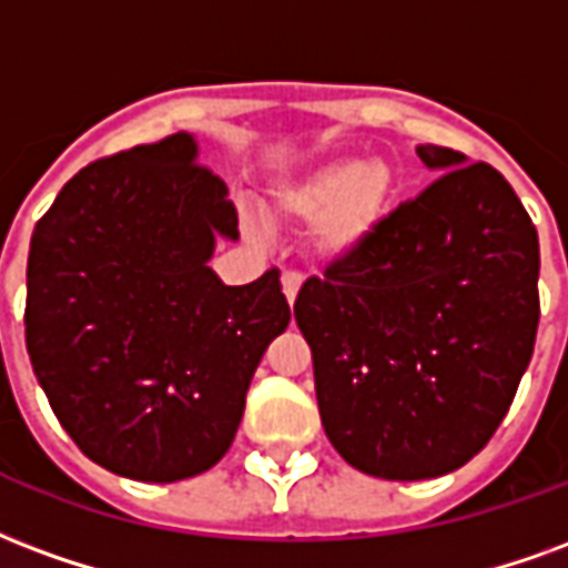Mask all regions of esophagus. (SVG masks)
I'll return each mask as SVG.
<instances>
[{
  "label": "esophagus",
  "mask_w": 568,
  "mask_h": 568,
  "mask_svg": "<svg viewBox=\"0 0 568 568\" xmlns=\"http://www.w3.org/2000/svg\"><path fill=\"white\" fill-rule=\"evenodd\" d=\"M300 287H302V275L300 272H293V268H287V272L281 275V290H284V296H287L290 305H293V300H296Z\"/></svg>",
  "instance_id": "34e87169"
}]
</instances>
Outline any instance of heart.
Masks as SVG:
<instances>
[{
    "label": "heart",
    "instance_id": "1",
    "mask_svg": "<svg viewBox=\"0 0 568 568\" xmlns=\"http://www.w3.org/2000/svg\"><path fill=\"white\" fill-rule=\"evenodd\" d=\"M390 165L381 160H333L317 165L272 199L275 217L314 221V251L326 260L347 256L366 242L393 199Z\"/></svg>",
    "mask_w": 568,
    "mask_h": 568
}]
</instances>
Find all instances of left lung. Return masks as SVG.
<instances>
[{"label":"left lung","mask_w":568,"mask_h":568,"mask_svg":"<svg viewBox=\"0 0 568 568\" xmlns=\"http://www.w3.org/2000/svg\"><path fill=\"white\" fill-rule=\"evenodd\" d=\"M417 156L436 178L293 305L326 438L387 481L466 466L508 415L539 329V235L511 184L450 148Z\"/></svg>","instance_id":"obj_1"}]
</instances>
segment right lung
Masks as SVG:
<instances>
[{
  "label": "right lung",
  "mask_w": 568,
  "mask_h": 568,
  "mask_svg": "<svg viewBox=\"0 0 568 568\" xmlns=\"http://www.w3.org/2000/svg\"><path fill=\"white\" fill-rule=\"evenodd\" d=\"M214 235L239 239V217L187 132L84 165L32 230V372L74 445L123 478L211 469L290 324L278 268L226 287Z\"/></svg>",
  "instance_id": "right-lung-1"
}]
</instances>
